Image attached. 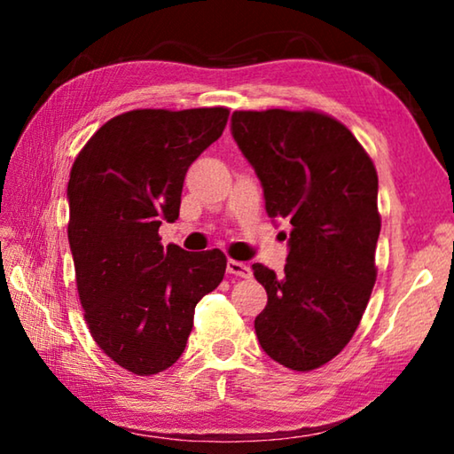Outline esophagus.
<instances>
[{
	"label": "esophagus",
	"instance_id": "obj_1",
	"mask_svg": "<svg viewBox=\"0 0 454 454\" xmlns=\"http://www.w3.org/2000/svg\"><path fill=\"white\" fill-rule=\"evenodd\" d=\"M226 272L232 274V276H238V278H250L252 268L248 264L240 262V260H228Z\"/></svg>",
	"mask_w": 454,
	"mask_h": 454
}]
</instances>
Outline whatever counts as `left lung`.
Returning <instances> with one entry per match:
<instances>
[{
	"instance_id": "left-lung-1",
	"label": "left lung",
	"mask_w": 454,
	"mask_h": 454,
	"mask_svg": "<svg viewBox=\"0 0 454 454\" xmlns=\"http://www.w3.org/2000/svg\"><path fill=\"white\" fill-rule=\"evenodd\" d=\"M270 218L292 224L284 274L252 264L268 294L254 320L268 356L312 371L347 347L376 280L379 176L347 126L318 112H234Z\"/></svg>"
}]
</instances>
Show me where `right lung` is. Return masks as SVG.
Here are the masks:
<instances>
[{"instance_id": "right-lung-1", "label": "right lung", "mask_w": 454, "mask_h": 454, "mask_svg": "<svg viewBox=\"0 0 454 454\" xmlns=\"http://www.w3.org/2000/svg\"><path fill=\"white\" fill-rule=\"evenodd\" d=\"M228 114L126 112L72 166L67 240L83 318L98 347L134 374H158L182 356L196 304L224 278L220 250L164 248L158 228L178 220L184 176L224 132Z\"/></svg>"}]
</instances>
